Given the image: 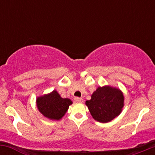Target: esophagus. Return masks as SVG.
Masks as SVG:
<instances>
[{"label":"esophagus","mask_w":155,"mask_h":155,"mask_svg":"<svg viewBox=\"0 0 155 155\" xmlns=\"http://www.w3.org/2000/svg\"><path fill=\"white\" fill-rule=\"evenodd\" d=\"M74 101L76 103H82L83 102V99L81 97H75L74 98Z\"/></svg>","instance_id":"34e87169"}]
</instances>
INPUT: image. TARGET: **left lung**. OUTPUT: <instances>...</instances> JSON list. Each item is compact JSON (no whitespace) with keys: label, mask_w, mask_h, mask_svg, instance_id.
<instances>
[{"label":"left lung","mask_w":155,"mask_h":155,"mask_svg":"<svg viewBox=\"0 0 155 155\" xmlns=\"http://www.w3.org/2000/svg\"><path fill=\"white\" fill-rule=\"evenodd\" d=\"M123 92L119 88L98 87L85 104L94 120L102 123L111 122L120 114L124 107Z\"/></svg>","instance_id":"8db88e82"}]
</instances>
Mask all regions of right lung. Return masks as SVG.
I'll return each mask as SVG.
<instances>
[{"instance_id": "1", "label": "right lung", "mask_w": 155, "mask_h": 155, "mask_svg": "<svg viewBox=\"0 0 155 155\" xmlns=\"http://www.w3.org/2000/svg\"><path fill=\"white\" fill-rule=\"evenodd\" d=\"M72 104L70 99L63 98L55 90L36 98V106L39 112L51 120H61Z\"/></svg>"}]
</instances>
